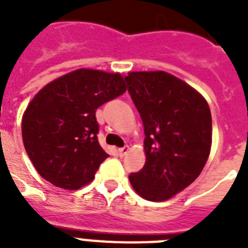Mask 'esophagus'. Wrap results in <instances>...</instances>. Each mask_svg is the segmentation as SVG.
Returning <instances> with one entry per match:
<instances>
[{
  "instance_id": "34e87169",
  "label": "esophagus",
  "mask_w": 248,
  "mask_h": 248,
  "mask_svg": "<svg viewBox=\"0 0 248 248\" xmlns=\"http://www.w3.org/2000/svg\"><path fill=\"white\" fill-rule=\"evenodd\" d=\"M128 152V147H124V148H120L118 149V155H121V157H124V155H126V153Z\"/></svg>"
}]
</instances>
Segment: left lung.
Segmentation results:
<instances>
[{
    "instance_id": "8db88e82",
    "label": "left lung",
    "mask_w": 248,
    "mask_h": 248,
    "mask_svg": "<svg viewBox=\"0 0 248 248\" xmlns=\"http://www.w3.org/2000/svg\"><path fill=\"white\" fill-rule=\"evenodd\" d=\"M144 126L147 161L128 175L136 193L166 201L190 185L207 162L212 138L207 101L166 72H132L124 77Z\"/></svg>"
}]
</instances>
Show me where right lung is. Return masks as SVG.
I'll return each instance as SVG.
<instances>
[{"mask_svg": "<svg viewBox=\"0 0 248 248\" xmlns=\"http://www.w3.org/2000/svg\"><path fill=\"white\" fill-rule=\"evenodd\" d=\"M126 91L122 76L78 69L46 85L21 121L27 155L55 186L82 188L109 155L100 147L96 109Z\"/></svg>", "mask_w": 248, "mask_h": 248, "instance_id": "add662e5", "label": "right lung"}]
</instances>
